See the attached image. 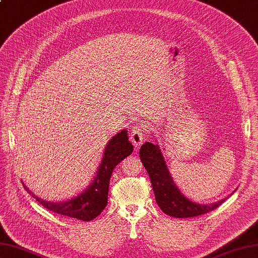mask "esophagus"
I'll return each mask as SVG.
<instances>
[{"instance_id": "34e87169", "label": "esophagus", "mask_w": 258, "mask_h": 258, "mask_svg": "<svg viewBox=\"0 0 258 258\" xmlns=\"http://www.w3.org/2000/svg\"><path fill=\"white\" fill-rule=\"evenodd\" d=\"M145 134H144V127L141 123H136L132 127L130 134V140L131 142L134 144L135 148H139V146L144 142Z\"/></svg>"}]
</instances>
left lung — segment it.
Returning <instances> with one entry per match:
<instances>
[{
	"label": "left lung",
	"mask_w": 258,
	"mask_h": 258,
	"mask_svg": "<svg viewBox=\"0 0 258 258\" xmlns=\"http://www.w3.org/2000/svg\"><path fill=\"white\" fill-rule=\"evenodd\" d=\"M140 158L149 173L156 204L164 214L176 218H190L213 211L225 201L223 199L215 204L200 205L184 197L171 178L158 145L144 143L140 149Z\"/></svg>",
	"instance_id": "obj_1"
}]
</instances>
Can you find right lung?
I'll return each mask as SVG.
<instances>
[{"label": "right lung", "mask_w": 258, "mask_h": 258, "mask_svg": "<svg viewBox=\"0 0 258 258\" xmlns=\"http://www.w3.org/2000/svg\"><path fill=\"white\" fill-rule=\"evenodd\" d=\"M132 152L133 145L128 141L127 131H120L119 133L115 134L106 145L102 163L99 164L92 184L79 196L68 201H62V203H51V201H45L32 195L44 208L55 214L72 217V218L83 221L93 220L107 206L109 180L115 166ZM23 185L24 189L31 194L28 186H25L24 183Z\"/></svg>", "instance_id": "add662e5"}]
</instances>
